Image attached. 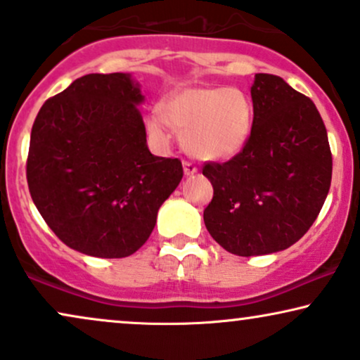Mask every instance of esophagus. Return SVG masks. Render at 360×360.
I'll use <instances>...</instances> for the list:
<instances>
[{
	"label": "esophagus",
	"mask_w": 360,
	"mask_h": 360,
	"mask_svg": "<svg viewBox=\"0 0 360 360\" xmlns=\"http://www.w3.org/2000/svg\"><path fill=\"white\" fill-rule=\"evenodd\" d=\"M183 167H184V174L186 176H193V174H196V172H198V167L189 161H184Z\"/></svg>",
	"instance_id": "1"
}]
</instances>
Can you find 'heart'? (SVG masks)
<instances>
[{"label": "heart", "instance_id": "obj_1", "mask_svg": "<svg viewBox=\"0 0 360 360\" xmlns=\"http://www.w3.org/2000/svg\"><path fill=\"white\" fill-rule=\"evenodd\" d=\"M149 132L167 142L169 125L183 132L184 147L194 158L221 161L243 149L253 129V105L236 89L193 86L172 94L162 110L150 114Z\"/></svg>", "mask_w": 360, "mask_h": 360}]
</instances>
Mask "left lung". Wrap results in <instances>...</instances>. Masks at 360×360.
I'll use <instances>...</instances> for the list:
<instances>
[{"instance_id":"8db88e82","label":"left lung","mask_w":360,"mask_h":360,"mask_svg":"<svg viewBox=\"0 0 360 360\" xmlns=\"http://www.w3.org/2000/svg\"><path fill=\"white\" fill-rule=\"evenodd\" d=\"M251 101L253 129L243 149L202 166L214 191L205 224L238 257L297 243L317 219L332 181L327 129L309 97L281 77L257 73Z\"/></svg>"}]
</instances>
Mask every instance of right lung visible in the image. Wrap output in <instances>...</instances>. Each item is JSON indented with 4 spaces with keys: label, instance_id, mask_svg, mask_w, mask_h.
Wrapping results in <instances>:
<instances>
[{
    "label": "right lung",
    "instance_id": "right-lung-1",
    "mask_svg": "<svg viewBox=\"0 0 360 360\" xmlns=\"http://www.w3.org/2000/svg\"><path fill=\"white\" fill-rule=\"evenodd\" d=\"M129 73H89L41 105L27 161L32 199L65 245L124 258L150 236L183 179L179 159L150 154Z\"/></svg>",
    "mask_w": 360,
    "mask_h": 360
}]
</instances>
